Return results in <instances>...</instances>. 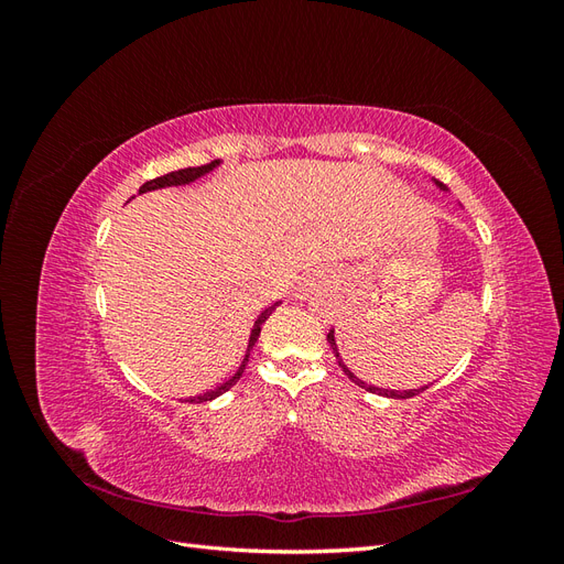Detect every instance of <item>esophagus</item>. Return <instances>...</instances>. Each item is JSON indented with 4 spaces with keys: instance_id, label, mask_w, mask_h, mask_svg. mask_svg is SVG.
Segmentation results:
<instances>
[{
    "instance_id": "34e87169",
    "label": "esophagus",
    "mask_w": 564,
    "mask_h": 564,
    "mask_svg": "<svg viewBox=\"0 0 564 564\" xmlns=\"http://www.w3.org/2000/svg\"><path fill=\"white\" fill-rule=\"evenodd\" d=\"M329 280H327V275H319V272H317V275H308V278H303V282H301V289H299V292L305 296V294H308L311 292V289H315V286H324V284H327Z\"/></svg>"
}]
</instances>
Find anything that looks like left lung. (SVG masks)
Listing matches in <instances>:
<instances>
[{"label":"left lung","instance_id":"obj_1","mask_svg":"<svg viewBox=\"0 0 564 564\" xmlns=\"http://www.w3.org/2000/svg\"><path fill=\"white\" fill-rule=\"evenodd\" d=\"M442 193H449V187L445 185V183H440V181H435V178H431ZM327 340H329V346H332V350H334V355H336V362H338V367L344 369V373L346 377L355 383V386H360V388H365V390H369V392H377V395H381V398H390V400H406V398H414V395H419V392H423L425 388L429 386H423V388H409V390H390V388H379V386H371V383H365L362 379H357L355 373L348 369V365L344 362V357H340V352H338V346H336V334H334V329L327 334Z\"/></svg>","mask_w":564,"mask_h":564}]
</instances>
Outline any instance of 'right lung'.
<instances>
[{"instance_id":"right-lung-1","label":"right lung","mask_w":564,"mask_h":564,"mask_svg":"<svg viewBox=\"0 0 564 564\" xmlns=\"http://www.w3.org/2000/svg\"><path fill=\"white\" fill-rule=\"evenodd\" d=\"M224 164L220 160H214L212 164H204V166H187V169H178V172H172V174H164V176H160V178H152V181H148V183H143L141 185V195L143 193H152V191H162V187H176V185H191V183H195V181H199L202 176H207V174H212V172H216V169ZM282 301H278V303H272V305H268V308L256 317V322H253V327H251V334H249V344H247V350H245V357H242V362H240V367H237V371L232 373V377L228 379V381H224L220 386H216L214 390H207V392H202V395H197V398H187L185 402H212V400H216L218 395H224L226 390H230L237 381H240V377L245 373V367H247V362H249V352H251V348L256 346V340H259V336H261V327H263V322L272 315V311L278 308Z\"/></svg>"}]
</instances>
